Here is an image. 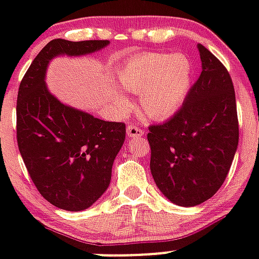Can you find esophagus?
Returning <instances> with one entry per match:
<instances>
[{
  "label": "esophagus",
  "mask_w": 259,
  "mask_h": 259,
  "mask_svg": "<svg viewBox=\"0 0 259 259\" xmlns=\"http://www.w3.org/2000/svg\"><path fill=\"white\" fill-rule=\"evenodd\" d=\"M126 133H127V137H141L144 132L141 129H138L137 126L130 125L127 126V129H126Z\"/></svg>",
  "instance_id": "34e87169"
}]
</instances>
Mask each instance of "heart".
Instances as JSON below:
<instances>
[{"instance_id":"1","label":"heart","mask_w":259,"mask_h":259,"mask_svg":"<svg viewBox=\"0 0 259 259\" xmlns=\"http://www.w3.org/2000/svg\"><path fill=\"white\" fill-rule=\"evenodd\" d=\"M122 89L138 94L142 113L149 119L169 118L181 106L189 89V63L181 55H137L118 70ZM115 105L121 111L130 107L129 98L117 90Z\"/></svg>"}]
</instances>
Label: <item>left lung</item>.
Wrapping results in <instances>:
<instances>
[{
    "mask_svg": "<svg viewBox=\"0 0 259 259\" xmlns=\"http://www.w3.org/2000/svg\"><path fill=\"white\" fill-rule=\"evenodd\" d=\"M201 74L181 109L148 133L150 172L172 203L193 207L222 187L238 148L237 103L231 76L205 47L197 44Z\"/></svg>",
    "mask_w": 259,
    "mask_h": 259,
    "instance_id": "1",
    "label": "left lung"
}]
</instances>
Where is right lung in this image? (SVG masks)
Listing matches in <instances>:
<instances>
[{
  "label": "right lung",
  "mask_w": 259,
  "mask_h": 259,
  "mask_svg": "<svg viewBox=\"0 0 259 259\" xmlns=\"http://www.w3.org/2000/svg\"><path fill=\"white\" fill-rule=\"evenodd\" d=\"M109 44L55 38L34 58L18 89L17 144L24 164L41 196L66 211L87 209L109 188L126 129L63 103L47 87V68L58 56H84Z\"/></svg>",
  "instance_id": "right-lung-1"
}]
</instances>
